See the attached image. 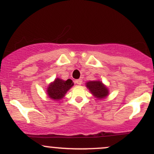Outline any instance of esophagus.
I'll list each match as a JSON object with an SVG mask.
<instances>
[{
    "label": "esophagus",
    "mask_w": 154,
    "mask_h": 154,
    "mask_svg": "<svg viewBox=\"0 0 154 154\" xmlns=\"http://www.w3.org/2000/svg\"><path fill=\"white\" fill-rule=\"evenodd\" d=\"M82 83H83V80L81 79H78V80H75V83H77V85H81Z\"/></svg>",
    "instance_id": "esophagus-1"
}]
</instances>
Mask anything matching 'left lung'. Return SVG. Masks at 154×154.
<instances>
[{"label": "left lung", "mask_w": 154, "mask_h": 154, "mask_svg": "<svg viewBox=\"0 0 154 154\" xmlns=\"http://www.w3.org/2000/svg\"><path fill=\"white\" fill-rule=\"evenodd\" d=\"M87 88L91 94L99 99L104 98L108 94V89L100 81H90L86 83Z\"/></svg>", "instance_id": "8db88e82"}]
</instances>
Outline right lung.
<instances>
[{"mask_svg":"<svg viewBox=\"0 0 154 154\" xmlns=\"http://www.w3.org/2000/svg\"><path fill=\"white\" fill-rule=\"evenodd\" d=\"M73 85H74V83L71 79H68L66 81H65V80L57 78L54 80V83H52L48 86L47 90L48 96L54 100H60L64 97L68 90L71 88Z\"/></svg>","mask_w":154,"mask_h":154,"instance_id":"add662e5","label":"right lung"}]
</instances>
